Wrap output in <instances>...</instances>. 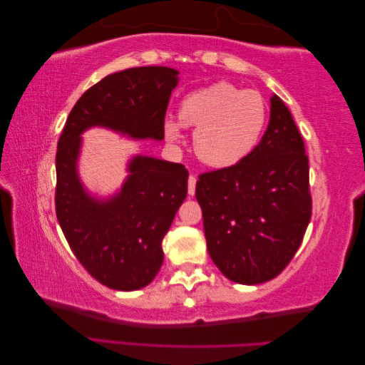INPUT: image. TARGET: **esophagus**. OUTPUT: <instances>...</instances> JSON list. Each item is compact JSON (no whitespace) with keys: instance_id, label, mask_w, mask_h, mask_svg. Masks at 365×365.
Returning <instances> with one entry per match:
<instances>
[{"instance_id":"esophagus-1","label":"esophagus","mask_w":365,"mask_h":365,"mask_svg":"<svg viewBox=\"0 0 365 365\" xmlns=\"http://www.w3.org/2000/svg\"><path fill=\"white\" fill-rule=\"evenodd\" d=\"M195 185H197V176L190 175L189 176V195H193V193H195Z\"/></svg>"}]
</instances>
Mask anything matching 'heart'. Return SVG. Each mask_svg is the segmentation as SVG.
<instances>
[{"label":"heart","mask_w":365,"mask_h":365,"mask_svg":"<svg viewBox=\"0 0 365 365\" xmlns=\"http://www.w3.org/2000/svg\"><path fill=\"white\" fill-rule=\"evenodd\" d=\"M267 118L263 96L228 81L197 89L180 103L178 120L193 130V150L211 167L236 165L254 151ZM170 140L181 138V125L165 123Z\"/></svg>","instance_id":"1"}]
</instances>
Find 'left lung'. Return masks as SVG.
<instances>
[{"label":"left lung","mask_w":365,"mask_h":365,"mask_svg":"<svg viewBox=\"0 0 365 365\" xmlns=\"http://www.w3.org/2000/svg\"><path fill=\"white\" fill-rule=\"evenodd\" d=\"M195 195L207 252L227 279L257 285L285 269L310 222L312 195L304 140L279 96L254 151L200 175Z\"/></svg>","instance_id":"1"}]
</instances>
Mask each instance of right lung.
Masks as SVG:
<instances>
[{"label":"right lung","mask_w":365,"mask_h":365,"mask_svg":"<svg viewBox=\"0 0 365 365\" xmlns=\"http://www.w3.org/2000/svg\"><path fill=\"white\" fill-rule=\"evenodd\" d=\"M178 71L163 66L111 73L77 101L56 151V217L81 266L108 288L133 292L151 284L163 263L162 240L187 195L181 163L137 155L121 192L99 202L77 175L80 133L103 125L133 138H163Z\"/></svg>","instance_id":"1"}]
</instances>
